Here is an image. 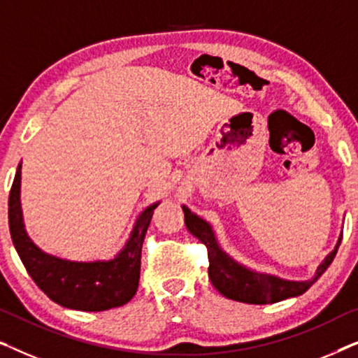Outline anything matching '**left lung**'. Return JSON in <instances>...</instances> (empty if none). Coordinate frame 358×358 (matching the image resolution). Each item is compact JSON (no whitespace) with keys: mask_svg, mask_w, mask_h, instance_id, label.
<instances>
[{"mask_svg":"<svg viewBox=\"0 0 358 358\" xmlns=\"http://www.w3.org/2000/svg\"><path fill=\"white\" fill-rule=\"evenodd\" d=\"M182 210L185 227H187L190 234H194L199 241H202L207 246L210 261L208 277L212 285L229 300L249 303V305H271V303H278L287 300V298L303 295L334 261L337 248H339L342 239L341 233L336 248L316 267L315 275L311 278H308V280H287V278L273 275V273L254 271V268L238 262L220 246L213 227L207 220L190 212V208L185 205H182Z\"/></svg>","mask_w":358,"mask_h":358,"instance_id":"8db88e82","label":"left lung"}]
</instances>
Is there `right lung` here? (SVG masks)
Masks as SVG:
<instances>
[{"label": "right lung", "instance_id": "right-lung-1", "mask_svg": "<svg viewBox=\"0 0 358 358\" xmlns=\"http://www.w3.org/2000/svg\"><path fill=\"white\" fill-rule=\"evenodd\" d=\"M21 168L19 163L9 192V231L32 280L52 301L70 310L106 311L129 303L138 288L145 233L161 202L140 212L129 239L114 257L71 261L42 251L27 234L21 207Z\"/></svg>", "mask_w": 358, "mask_h": 358}]
</instances>
